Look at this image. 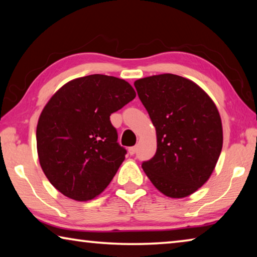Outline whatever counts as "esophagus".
I'll list each match as a JSON object with an SVG mask.
<instances>
[{
    "label": "esophagus",
    "mask_w": 257,
    "mask_h": 257,
    "mask_svg": "<svg viewBox=\"0 0 257 257\" xmlns=\"http://www.w3.org/2000/svg\"><path fill=\"white\" fill-rule=\"evenodd\" d=\"M136 146H133V147H129V150H128V152H129V154L130 155H134L135 153H136Z\"/></svg>",
    "instance_id": "1"
}]
</instances>
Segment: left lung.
<instances>
[{
	"mask_svg": "<svg viewBox=\"0 0 257 257\" xmlns=\"http://www.w3.org/2000/svg\"><path fill=\"white\" fill-rule=\"evenodd\" d=\"M135 87L158 137L155 155L142 167L165 196H188L207 181L222 150L219 111L201 87L172 73L138 79Z\"/></svg>",
	"mask_w": 257,
	"mask_h": 257,
	"instance_id": "obj_1",
	"label": "left lung"
}]
</instances>
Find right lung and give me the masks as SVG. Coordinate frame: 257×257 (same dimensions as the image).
<instances>
[{
    "instance_id": "right-lung-1",
    "label": "right lung",
    "mask_w": 257,
    "mask_h": 257,
    "mask_svg": "<svg viewBox=\"0 0 257 257\" xmlns=\"http://www.w3.org/2000/svg\"><path fill=\"white\" fill-rule=\"evenodd\" d=\"M135 97L125 80L90 75L67 82L46 104L36 130L38 159L64 196L89 201L110 184L127 154L110 115Z\"/></svg>"
}]
</instances>
